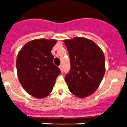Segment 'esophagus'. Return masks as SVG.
Listing matches in <instances>:
<instances>
[{"mask_svg":"<svg viewBox=\"0 0 127 127\" xmlns=\"http://www.w3.org/2000/svg\"><path fill=\"white\" fill-rule=\"evenodd\" d=\"M59 69H60V71H61V72H62V71H63V68H62V65H60L59 66Z\"/></svg>","mask_w":127,"mask_h":127,"instance_id":"obj_1","label":"esophagus"}]
</instances>
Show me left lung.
<instances>
[{
    "mask_svg": "<svg viewBox=\"0 0 127 127\" xmlns=\"http://www.w3.org/2000/svg\"><path fill=\"white\" fill-rule=\"evenodd\" d=\"M69 51L70 70L65 77L72 94L86 97L98 88L105 71L102 50L94 42L84 37L64 40Z\"/></svg>",
    "mask_w": 127,
    "mask_h": 127,
    "instance_id": "8db88e82",
    "label": "left lung"
}]
</instances>
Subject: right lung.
Segmentation results:
<instances>
[{
  "instance_id": "1",
  "label": "right lung",
  "mask_w": 127,
  "mask_h": 127,
  "mask_svg": "<svg viewBox=\"0 0 127 127\" xmlns=\"http://www.w3.org/2000/svg\"><path fill=\"white\" fill-rule=\"evenodd\" d=\"M53 39H35L26 43L16 58L18 79L22 87L32 97H46L51 92L57 76L61 72L53 64L51 49Z\"/></svg>"
}]
</instances>
